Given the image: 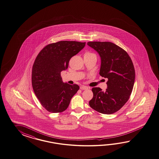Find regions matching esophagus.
I'll return each instance as SVG.
<instances>
[{
  "label": "esophagus",
  "mask_w": 159,
  "mask_h": 159,
  "mask_svg": "<svg viewBox=\"0 0 159 159\" xmlns=\"http://www.w3.org/2000/svg\"><path fill=\"white\" fill-rule=\"evenodd\" d=\"M80 89H82V90H85V89H89V87H87V86H85V85H81L80 87Z\"/></svg>",
  "instance_id": "1"
}]
</instances>
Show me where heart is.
Returning a JSON list of instances; mask_svg holds the SVG:
<instances>
[{
  "mask_svg": "<svg viewBox=\"0 0 159 159\" xmlns=\"http://www.w3.org/2000/svg\"><path fill=\"white\" fill-rule=\"evenodd\" d=\"M84 56H95L96 57V55L92 53V52H86Z\"/></svg>",
  "mask_w": 159,
  "mask_h": 159,
  "instance_id": "obj_1",
  "label": "heart"
}]
</instances>
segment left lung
I'll use <instances>...</instances> for the list:
<instances>
[{
	"instance_id": "8db88e82",
	"label": "left lung",
	"mask_w": 159,
	"mask_h": 159,
	"mask_svg": "<svg viewBox=\"0 0 159 159\" xmlns=\"http://www.w3.org/2000/svg\"><path fill=\"white\" fill-rule=\"evenodd\" d=\"M87 45L100 55L99 75L108 79L106 91L99 87L92 89L89 106L102 114H113L124 106L132 93L135 80L133 63L128 53L114 43L93 41Z\"/></svg>"
}]
</instances>
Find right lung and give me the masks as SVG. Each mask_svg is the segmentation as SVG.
<instances>
[{"instance_id":"add662e5","label":"right lung","mask_w":159,"mask_h":159,"mask_svg":"<svg viewBox=\"0 0 159 159\" xmlns=\"http://www.w3.org/2000/svg\"><path fill=\"white\" fill-rule=\"evenodd\" d=\"M85 43L61 41L47 45L39 52L32 68L33 89L41 105L49 112H63L79 89L77 84L64 83L61 72Z\"/></svg>"}]
</instances>
